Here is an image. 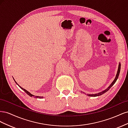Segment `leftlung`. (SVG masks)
<instances>
[{
    "mask_svg": "<svg viewBox=\"0 0 128 128\" xmlns=\"http://www.w3.org/2000/svg\"><path fill=\"white\" fill-rule=\"evenodd\" d=\"M120 69H121V64H119V66H118V72H117V74H116V77H115V78L114 79V81L112 83V84L110 85V86L108 87L106 90H104V91H102V92H100V93H98V94H88V96H100V95H102V94H104V93L105 92H106L107 91H108V90H109V89H110V88L113 86V85L115 84V83L116 82V81L117 80H118V76H119V74H120Z\"/></svg>",
    "mask_w": 128,
    "mask_h": 128,
    "instance_id": "1",
    "label": "left lung"
}]
</instances>
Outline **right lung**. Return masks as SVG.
<instances>
[{
  "label": "right lung",
  "instance_id": "1",
  "mask_svg": "<svg viewBox=\"0 0 128 128\" xmlns=\"http://www.w3.org/2000/svg\"><path fill=\"white\" fill-rule=\"evenodd\" d=\"M14 81H15V80H14ZM15 83H16L17 84V83H16V82H15ZM20 86V88H22V90H24V92H25L26 93V94H28V95H29V96H32H32H34V97H35V98H43V96H34L32 95V94H30V93L29 92H28V91H26V90H25V89H24V88H21V86Z\"/></svg>",
  "mask_w": 128,
  "mask_h": 128
}]
</instances>
